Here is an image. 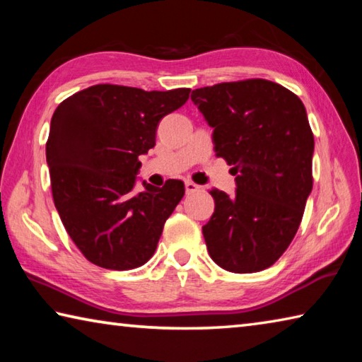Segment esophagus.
Segmentation results:
<instances>
[{"label": "esophagus", "mask_w": 362, "mask_h": 362, "mask_svg": "<svg viewBox=\"0 0 362 362\" xmlns=\"http://www.w3.org/2000/svg\"><path fill=\"white\" fill-rule=\"evenodd\" d=\"M199 185H196L194 182H185V189H187V193L188 194H192V193H196V192H199Z\"/></svg>", "instance_id": "obj_1"}]
</instances>
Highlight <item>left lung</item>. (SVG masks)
<instances>
[{
  "instance_id": "left-lung-1",
  "label": "left lung",
  "mask_w": 362,
  "mask_h": 362,
  "mask_svg": "<svg viewBox=\"0 0 362 362\" xmlns=\"http://www.w3.org/2000/svg\"><path fill=\"white\" fill-rule=\"evenodd\" d=\"M192 100L214 127L216 156L236 175L235 196L211 189L207 250L226 272H262L289 247L313 188L315 137L305 105L260 78L194 89Z\"/></svg>"
}]
</instances>
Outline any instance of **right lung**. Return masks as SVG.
I'll list each match as a JSON object with an SVG mask.
<instances>
[{
  "label": "right lung",
  "mask_w": 362,
  "mask_h": 362,
  "mask_svg": "<svg viewBox=\"0 0 362 362\" xmlns=\"http://www.w3.org/2000/svg\"><path fill=\"white\" fill-rule=\"evenodd\" d=\"M189 89L144 90L95 84L56 108L46 142L52 198L73 243L107 269L142 267L155 254L164 223L185 194L182 180L134 192L139 156L156 142L164 116Z\"/></svg>",
  "instance_id": "obj_1"
}]
</instances>
